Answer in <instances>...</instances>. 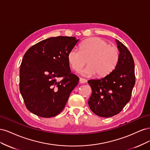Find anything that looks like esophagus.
Returning <instances> with one entry per match:
<instances>
[{
	"mask_svg": "<svg viewBox=\"0 0 150 150\" xmlns=\"http://www.w3.org/2000/svg\"><path fill=\"white\" fill-rule=\"evenodd\" d=\"M86 82H87V81H86L85 79H83V78H79V83H81V84H84V83H86Z\"/></svg>",
	"mask_w": 150,
	"mask_h": 150,
	"instance_id": "34e87169",
	"label": "esophagus"
}]
</instances>
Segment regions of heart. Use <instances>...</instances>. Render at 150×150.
<instances>
[{
    "label": "heart",
    "mask_w": 150,
    "mask_h": 150,
    "mask_svg": "<svg viewBox=\"0 0 150 150\" xmlns=\"http://www.w3.org/2000/svg\"><path fill=\"white\" fill-rule=\"evenodd\" d=\"M79 49L80 51L76 48L71 49L67 54V61L72 69L78 71L87 60L88 66L79 72L83 76H106L115 69L118 62L117 49L99 38L84 40Z\"/></svg>",
    "instance_id": "obj_1"
}]
</instances>
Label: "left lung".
Wrapping results in <instances>:
<instances>
[{
  "label": "left lung",
  "mask_w": 150,
  "mask_h": 150,
  "mask_svg": "<svg viewBox=\"0 0 150 150\" xmlns=\"http://www.w3.org/2000/svg\"><path fill=\"white\" fill-rule=\"evenodd\" d=\"M116 42L120 54L115 69L104 78L88 81L92 89L89 106L94 114L103 117L121 112L129 101L135 84L132 55L120 40L116 39Z\"/></svg>",
  "instance_id": "8db88e82"
}]
</instances>
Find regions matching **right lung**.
Instances as JSON below:
<instances>
[{
    "label": "right lung",
    "mask_w": 150,
    "mask_h": 150,
    "mask_svg": "<svg viewBox=\"0 0 150 150\" xmlns=\"http://www.w3.org/2000/svg\"><path fill=\"white\" fill-rule=\"evenodd\" d=\"M79 39L58 36L30 47L20 69V92L33 114L51 117L63 110L79 78L71 73L67 54Z\"/></svg>",
    "instance_id": "1"
}]
</instances>
